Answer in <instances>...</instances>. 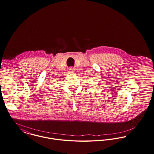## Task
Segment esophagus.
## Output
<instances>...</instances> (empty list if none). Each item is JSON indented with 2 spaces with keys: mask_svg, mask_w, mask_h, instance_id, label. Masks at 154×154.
Masks as SVG:
<instances>
[{
  "mask_svg": "<svg viewBox=\"0 0 154 154\" xmlns=\"http://www.w3.org/2000/svg\"><path fill=\"white\" fill-rule=\"evenodd\" d=\"M69 72H70V73H73V72H74V69L73 68V67H70V68H69Z\"/></svg>",
  "mask_w": 154,
  "mask_h": 154,
  "instance_id": "esophagus-1",
  "label": "esophagus"
}]
</instances>
